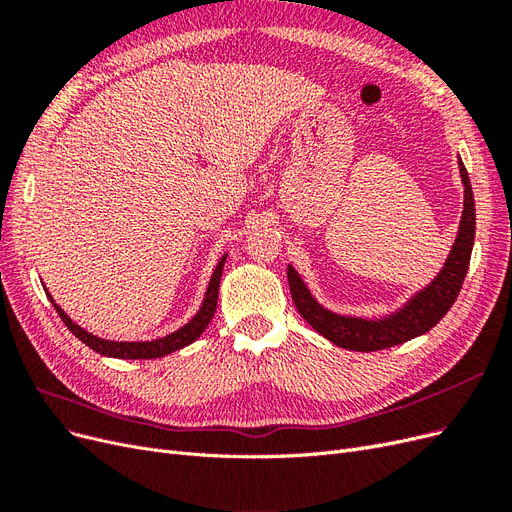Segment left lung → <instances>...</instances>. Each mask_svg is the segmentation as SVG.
<instances>
[{
	"label": "left lung",
	"instance_id": "8db88e82",
	"mask_svg": "<svg viewBox=\"0 0 512 512\" xmlns=\"http://www.w3.org/2000/svg\"><path fill=\"white\" fill-rule=\"evenodd\" d=\"M459 173L463 181V215L453 250L448 254L444 269L438 273L436 280L421 292H416L399 312L380 320L333 314L312 297V292L307 290L299 273L288 265V284L292 301L297 305L299 314L312 324L322 337H327L329 342L346 350L376 352L404 344L412 337L427 333L446 316L448 309L453 307L455 299L459 297L463 280H466L476 232L474 194L468 170L461 162Z\"/></svg>",
	"mask_w": 512,
	"mask_h": 512
}]
</instances>
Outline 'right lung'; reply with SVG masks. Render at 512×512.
Returning a JSON list of instances; mask_svg holds the SVG:
<instances>
[{
    "label": "right lung",
    "mask_w": 512,
    "mask_h": 512,
    "mask_svg": "<svg viewBox=\"0 0 512 512\" xmlns=\"http://www.w3.org/2000/svg\"><path fill=\"white\" fill-rule=\"evenodd\" d=\"M224 262H226V256H222V260L218 262V267H215V271L211 275V282H209V288H207V294H205V301H203V305H200L198 314L188 324H185V327L177 329L175 333H170L166 337L153 339V342H108V339L91 335L85 329H81L79 324H74L70 320V316L64 312V309H61L51 299L49 292H46V297L51 299L53 307L57 309V314H59L61 320H64L66 327L76 337H79L85 346H89L91 350H96L98 354L113 356V359H158V356H166L170 352L185 348L188 344H192L194 339H198L200 335H203V331L207 329V324L211 322V318L215 314V307H218V292H220V280H222Z\"/></svg>",
    "instance_id": "add662e5"
}]
</instances>
